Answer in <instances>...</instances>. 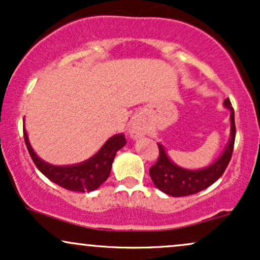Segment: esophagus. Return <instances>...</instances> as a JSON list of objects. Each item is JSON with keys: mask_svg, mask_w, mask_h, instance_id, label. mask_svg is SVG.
<instances>
[{"mask_svg": "<svg viewBox=\"0 0 260 260\" xmlns=\"http://www.w3.org/2000/svg\"><path fill=\"white\" fill-rule=\"evenodd\" d=\"M128 132H129L131 138L138 139V138H142L143 136H145V134H147V127H145L140 121L134 120L132 123H131L129 131H128Z\"/></svg>", "mask_w": 260, "mask_h": 260, "instance_id": "esophagus-1", "label": "esophagus"}]
</instances>
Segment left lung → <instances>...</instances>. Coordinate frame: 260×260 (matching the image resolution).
Segmentation results:
<instances>
[{"label":"left lung","instance_id":"1","mask_svg":"<svg viewBox=\"0 0 260 260\" xmlns=\"http://www.w3.org/2000/svg\"><path fill=\"white\" fill-rule=\"evenodd\" d=\"M223 106L230 110L231 129H230V139L225 149H223L222 154L207 168L189 170L176 165L174 161L169 157L162 144L159 143L157 144L159 159H157L156 164L149 170L151 181L154 182L157 189L172 197L190 196L211 186L214 182H216L221 177L226 168H228L230 160H231L236 137L234 107L231 106L229 99L223 101Z\"/></svg>","mask_w":260,"mask_h":260}]
</instances>
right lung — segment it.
I'll list each match as a JSON object with an SVG mask.
<instances>
[{
	"instance_id": "add662e5",
	"label": "right lung",
	"mask_w": 260,
	"mask_h": 260,
	"mask_svg": "<svg viewBox=\"0 0 260 260\" xmlns=\"http://www.w3.org/2000/svg\"><path fill=\"white\" fill-rule=\"evenodd\" d=\"M23 133H24L26 148L37 168L53 183L68 190L83 193L98 189L107 180L111 172V166L116 153L127 143L123 133L115 134L111 138L107 139L100 150L88 160L79 164H73V165L56 166L38 156L29 142L25 127L23 128Z\"/></svg>"
}]
</instances>
